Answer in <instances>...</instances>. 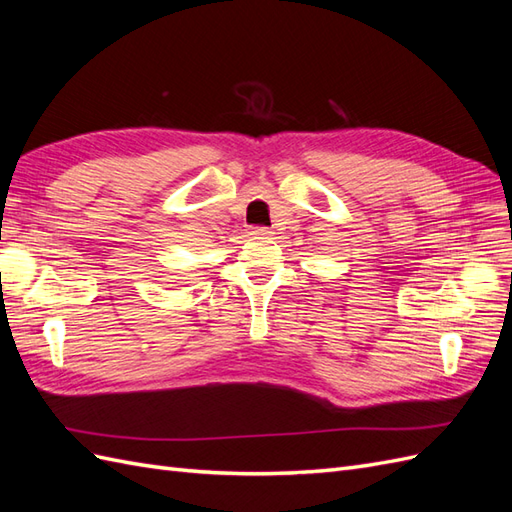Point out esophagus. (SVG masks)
<instances>
[{"label":"esophagus","mask_w":512,"mask_h":512,"mask_svg":"<svg viewBox=\"0 0 512 512\" xmlns=\"http://www.w3.org/2000/svg\"><path fill=\"white\" fill-rule=\"evenodd\" d=\"M250 235L252 237H271V230L262 228V226H254V228H250Z\"/></svg>","instance_id":"34e87169"}]
</instances>
